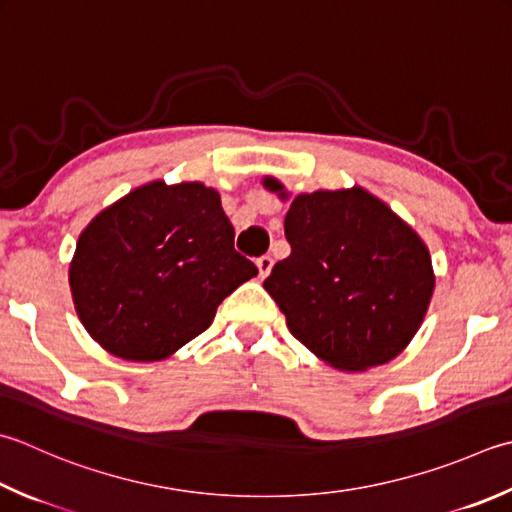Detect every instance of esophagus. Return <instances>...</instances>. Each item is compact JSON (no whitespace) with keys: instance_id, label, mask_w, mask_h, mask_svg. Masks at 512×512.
<instances>
[{"instance_id":"obj_1","label":"esophagus","mask_w":512,"mask_h":512,"mask_svg":"<svg viewBox=\"0 0 512 512\" xmlns=\"http://www.w3.org/2000/svg\"><path fill=\"white\" fill-rule=\"evenodd\" d=\"M257 268H259V275L266 277L270 273V268H273V257H270V255L257 257Z\"/></svg>"}]
</instances>
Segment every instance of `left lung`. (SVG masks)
I'll return each mask as SVG.
<instances>
[{"instance_id":"1","label":"left lung","mask_w":512,"mask_h":512,"mask_svg":"<svg viewBox=\"0 0 512 512\" xmlns=\"http://www.w3.org/2000/svg\"><path fill=\"white\" fill-rule=\"evenodd\" d=\"M266 186L282 190L275 179ZM284 233L290 255L264 288L295 339L339 370H366L402 353L435 288L415 230L355 186L295 197Z\"/></svg>"}]
</instances>
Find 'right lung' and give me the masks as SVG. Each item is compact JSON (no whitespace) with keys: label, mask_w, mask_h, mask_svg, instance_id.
<instances>
[{"label":"right lung","mask_w":512,"mask_h":512,"mask_svg":"<svg viewBox=\"0 0 512 512\" xmlns=\"http://www.w3.org/2000/svg\"><path fill=\"white\" fill-rule=\"evenodd\" d=\"M255 275L257 266L235 250L217 190L153 182L79 235L70 290L99 346L155 362L204 333L217 306Z\"/></svg>","instance_id":"1"}]
</instances>
